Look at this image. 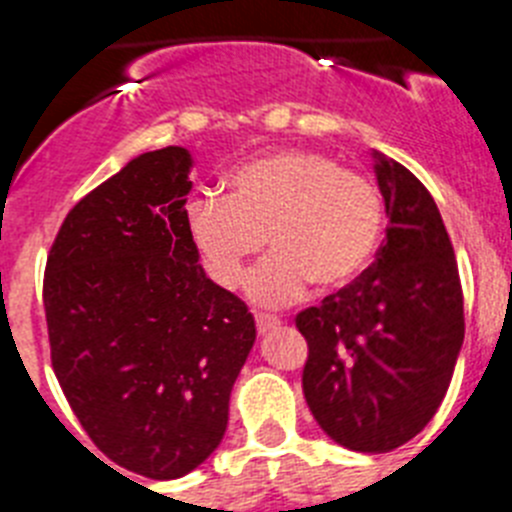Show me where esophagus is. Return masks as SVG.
I'll return each instance as SVG.
<instances>
[{
	"label": "esophagus",
	"instance_id": "esophagus-1",
	"mask_svg": "<svg viewBox=\"0 0 512 512\" xmlns=\"http://www.w3.org/2000/svg\"><path fill=\"white\" fill-rule=\"evenodd\" d=\"M279 323H282V320H279L277 315H266V312H256V328H259V333H269V330L277 328Z\"/></svg>",
	"mask_w": 512,
	"mask_h": 512
}]
</instances>
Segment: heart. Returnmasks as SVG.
Segmentation results:
<instances>
[{
	"label": "heart",
	"instance_id": "1",
	"mask_svg": "<svg viewBox=\"0 0 512 512\" xmlns=\"http://www.w3.org/2000/svg\"><path fill=\"white\" fill-rule=\"evenodd\" d=\"M187 228L207 277L235 289L261 248L271 256L253 271V302L287 305L305 295L338 292L372 264L384 233V202L364 174L310 148L256 156L228 176L225 197L187 205Z\"/></svg>",
	"mask_w": 512,
	"mask_h": 512
}]
</instances>
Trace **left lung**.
<instances>
[{
  "label": "left lung",
  "instance_id": "1",
  "mask_svg": "<svg viewBox=\"0 0 512 512\" xmlns=\"http://www.w3.org/2000/svg\"><path fill=\"white\" fill-rule=\"evenodd\" d=\"M390 217L377 261L297 315L302 390L318 425L351 451L384 454L418 436L449 390L464 343L454 246L418 176L374 151Z\"/></svg>",
  "mask_w": 512,
  "mask_h": 512
}]
</instances>
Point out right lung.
I'll return each mask as SVG.
<instances>
[{"label":"right lung","instance_id":"1","mask_svg":"<svg viewBox=\"0 0 512 512\" xmlns=\"http://www.w3.org/2000/svg\"><path fill=\"white\" fill-rule=\"evenodd\" d=\"M192 156L140 153L66 215L45 264L51 361L84 431L151 479L220 446L256 325L200 264L187 228Z\"/></svg>","mask_w":512,"mask_h":512}]
</instances>
